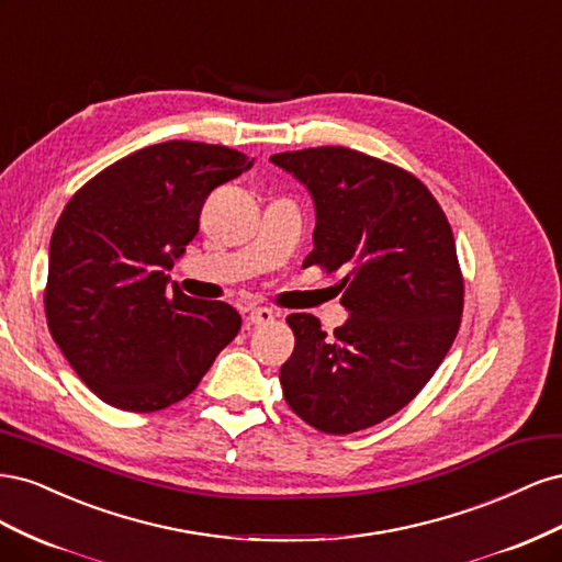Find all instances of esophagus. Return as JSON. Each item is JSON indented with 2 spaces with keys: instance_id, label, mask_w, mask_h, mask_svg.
<instances>
[{
  "instance_id": "1",
  "label": "esophagus",
  "mask_w": 562,
  "mask_h": 562,
  "mask_svg": "<svg viewBox=\"0 0 562 562\" xmlns=\"http://www.w3.org/2000/svg\"><path fill=\"white\" fill-rule=\"evenodd\" d=\"M274 321V312L267 310V307H255L248 312L246 316V326L255 328V326H267V323Z\"/></svg>"
}]
</instances>
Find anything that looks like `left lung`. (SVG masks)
<instances>
[{
  "label": "left lung",
  "mask_w": 562,
  "mask_h": 562,
  "mask_svg": "<svg viewBox=\"0 0 562 562\" xmlns=\"http://www.w3.org/2000/svg\"><path fill=\"white\" fill-rule=\"evenodd\" d=\"M307 187L314 250L302 267L345 269V326L333 337L312 314H291L293 356L281 366L285 403L323 434H353L396 415L452 347L464 281L452 229L413 173L349 147L269 159Z\"/></svg>",
  "instance_id": "obj_1"
}]
</instances>
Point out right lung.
<instances>
[{
  "instance_id": "obj_1",
  "label": "right lung",
  "mask_w": 562,
  "mask_h": 562,
  "mask_svg": "<svg viewBox=\"0 0 562 562\" xmlns=\"http://www.w3.org/2000/svg\"><path fill=\"white\" fill-rule=\"evenodd\" d=\"M252 166L225 145L168 140L119 159L67 201L48 248L44 310L63 356L119 411L190 396L241 328L227 302L187 297L166 274L203 201Z\"/></svg>"
}]
</instances>
